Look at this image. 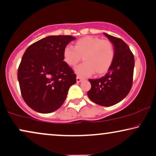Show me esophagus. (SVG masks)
<instances>
[{"instance_id":"1","label":"esophagus","mask_w":156,"mask_h":156,"mask_svg":"<svg viewBox=\"0 0 156 156\" xmlns=\"http://www.w3.org/2000/svg\"><path fill=\"white\" fill-rule=\"evenodd\" d=\"M83 80L82 78H81L80 76H76V82H81Z\"/></svg>"}]
</instances>
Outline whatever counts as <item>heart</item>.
I'll use <instances>...</instances> for the list:
<instances>
[{
	"label": "heart",
	"mask_w": 156,
	"mask_h": 156,
	"mask_svg": "<svg viewBox=\"0 0 156 156\" xmlns=\"http://www.w3.org/2000/svg\"><path fill=\"white\" fill-rule=\"evenodd\" d=\"M63 57L64 62L72 67L77 65L83 57L84 62L75 70L79 76H88L94 72L98 75H102L112 66L115 48L110 40L89 36L77 40L74 48L66 46Z\"/></svg>",
	"instance_id": "b5f03b06"
}]
</instances>
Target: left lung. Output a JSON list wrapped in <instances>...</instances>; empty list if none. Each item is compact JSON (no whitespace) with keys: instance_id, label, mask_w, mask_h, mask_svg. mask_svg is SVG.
<instances>
[{"instance_id":"left-lung-1","label":"left lung","mask_w":156,"mask_h":156,"mask_svg":"<svg viewBox=\"0 0 156 156\" xmlns=\"http://www.w3.org/2000/svg\"><path fill=\"white\" fill-rule=\"evenodd\" d=\"M104 34L114 45V60L104 76L89 80L91 89L87 95L93 102L109 107L120 102L130 92L133 86L135 59L124 41L108 34Z\"/></svg>"}]
</instances>
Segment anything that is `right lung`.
<instances>
[{
  "label": "right lung",
  "mask_w": 156,
  "mask_h": 156,
  "mask_svg": "<svg viewBox=\"0 0 156 156\" xmlns=\"http://www.w3.org/2000/svg\"><path fill=\"white\" fill-rule=\"evenodd\" d=\"M75 38L49 36L26 48L18 69L23 100L40 113L54 112L63 105L76 74L64 61V48Z\"/></svg>",
  "instance_id": "right-lung-1"
}]
</instances>
